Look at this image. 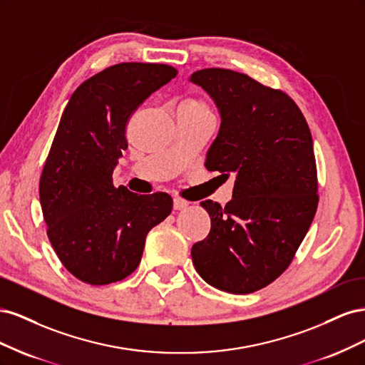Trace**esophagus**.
<instances>
[{"label":"esophagus","instance_id":"obj_1","mask_svg":"<svg viewBox=\"0 0 365 365\" xmlns=\"http://www.w3.org/2000/svg\"><path fill=\"white\" fill-rule=\"evenodd\" d=\"M187 207H189V202L181 200V197H175V200H173V208L175 210H184Z\"/></svg>","mask_w":365,"mask_h":365}]
</instances>
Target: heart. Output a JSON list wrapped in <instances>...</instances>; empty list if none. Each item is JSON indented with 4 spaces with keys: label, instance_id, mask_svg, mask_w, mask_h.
Masks as SVG:
<instances>
[{
    "label": "heart",
    "instance_id": "obj_1",
    "mask_svg": "<svg viewBox=\"0 0 365 365\" xmlns=\"http://www.w3.org/2000/svg\"><path fill=\"white\" fill-rule=\"evenodd\" d=\"M178 111L190 113V114H200V115H212L210 106L207 105L205 101H202V98H200V97L185 98V101L180 105Z\"/></svg>",
    "mask_w": 365,
    "mask_h": 365
}]
</instances>
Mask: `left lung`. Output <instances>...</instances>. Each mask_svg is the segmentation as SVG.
I'll use <instances>...</instances> for the list:
<instances>
[{
	"mask_svg": "<svg viewBox=\"0 0 365 365\" xmlns=\"http://www.w3.org/2000/svg\"><path fill=\"white\" fill-rule=\"evenodd\" d=\"M213 98L220 128L205 168L236 175L225 207L201 205L208 236L192 247L197 274L216 289L250 294L289 267L318 205L312 135L300 108L283 91L225 68L190 76Z\"/></svg>",
	"mask_w": 365,
	"mask_h": 365,
	"instance_id": "left-lung-1",
	"label": "left lung"
}]
</instances>
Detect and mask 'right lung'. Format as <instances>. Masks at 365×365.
I'll return each instance as SVG.
<instances>
[{"label":"right lung","mask_w":365,"mask_h":365,"mask_svg":"<svg viewBox=\"0 0 365 365\" xmlns=\"http://www.w3.org/2000/svg\"><path fill=\"white\" fill-rule=\"evenodd\" d=\"M164 63L125 62L85 81L65 106L39 181L47 235L76 279L109 284L134 272L149 231L172 212L168 193L114 187L132 113L176 76Z\"/></svg>","instance_id":"obj_1"}]
</instances>
